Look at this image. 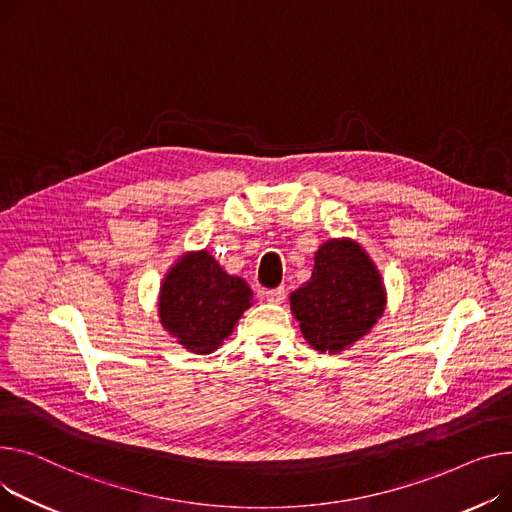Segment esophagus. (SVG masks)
<instances>
[{
  "mask_svg": "<svg viewBox=\"0 0 512 512\" xmlns=\"http://www.w3.org/2000/svg\"><path fill=\"white\" fill-rule=\"evenodd\" d=\"M263 296H265L267 302L280 304V302H284V298H286V290H284V288H274V290H267Z\"/></svg>",
  "mask_w": 512,
  "mask_h": 512,
  "instance_id": "esophagus-1",
  "label": "esophagus"
}]
</instances>
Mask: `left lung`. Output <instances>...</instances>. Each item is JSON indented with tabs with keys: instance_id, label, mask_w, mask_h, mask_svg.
Masks as SVG:
<instances>
[{
	"instance_id": "1",
	"label": "left lung",
	"mask_w": 512,
	"mask_h": 512,
	"mask_svg": "<svg viewBox=\"0 0 512 512\" xmlns=\"http://www.w3.org/2000/svg\"><path fill=\"white\" fill-rule=\"evenodd\" d=\"M385 300L368 253L352 238H331L315 253L311 280L290 294V311L311 348L337 354L372 329Z\"/></svg>"
}]
</instances>
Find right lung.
I'll use <instances>...</instances> for the list:
<instances>
[{"label":"right lung","instance_id":"add662e5","mask_svg":"<svg viewBox=\"0 0 512 512\" xmlns=\"http://www.w3.org/2000/svg\"><path fill=\"white\" fill-rule=\"evenodd\" d=\"M247 282L230 276L206 251H191L168 269L160 286L162 327L193 354H212L251 306Z\"/></svg>","mask_w":512,"mask_h":512}]
</instances>
